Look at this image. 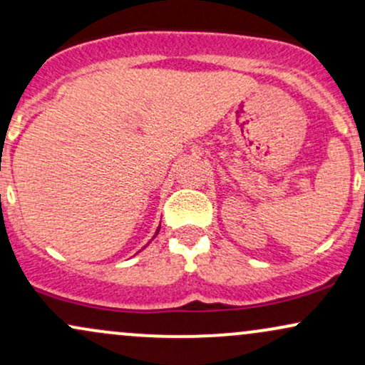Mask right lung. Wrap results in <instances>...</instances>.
Instances as JSON below:
<instances>
[{"label": "right lung", "mask_w": 365, "mask_h": 365, "mask_svg": "<svg viewBox=\"0 0 365 365\" xmlns=\"http://www.w3.org/2000/svg\"><path fill=\"white\" fill-rule=\"evenodd\" d=\"M158 231H160V226H158ZM158 231H156V235H158ZM156 235H155V236H153V238H156Z\"/></svg>", "instance_id": "add662e5"}]
</instances>
